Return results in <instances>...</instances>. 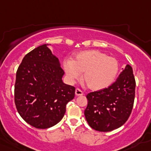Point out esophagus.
I'll list each match as a JSON object with an SVG mask.
<instances>
[{
	"label": "esophagus",
	"mask_w": 151,
	"mask_h": 151,
	"mask_svg": "<svg viewBox=\"0 0 151 151\" xmlns=\"http://www.w3.org/2000/svg\"><path fill=\"white\" fill-rule=\"evenodd\" d=\"M75 94H76V96H82L83 95V92L80 90V89L76 88V91H75Z\"/></svg>",
	"instance_id": "esophagus-1"
}]
</instances>
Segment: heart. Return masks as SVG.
Segmentation results:
<instances>
[{
	"mask_svg": "<svg viewBox=\"0 0 151 151\" xmlns=\"http://www.w3.org/2000/svg\"><path fill=\"white\" fill-rule=\"evenodd\" d=\"M63 70L70 84L81 78L90 90H104L112 85L119 73V63L114 57L98 50H86L77 53L73 60L63 62Z\"/></svg>",
	"mask_w": 151,
	"mask_h": 151,
	"instance_id": "obj_1",
	"label": "heart"
}]
</instances>
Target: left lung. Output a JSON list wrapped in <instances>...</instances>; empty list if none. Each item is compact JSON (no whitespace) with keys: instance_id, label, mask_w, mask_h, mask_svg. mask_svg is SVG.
Instances as JSON below:
<instances>
[{"instance_id":"left-lung-1","label":"left lung","mask_w":151,"mask_h":151,"mask_svg":"<svg viewBox=\"0 0 151 151\" xmlns=\"http://www.w3.org/2000/svg\"><path fill=\"white\" fill-rule=\"evenodd\" d=\"M122 69L113 85L87 95L85 116L92 129L110 132L128 120L134 104L135 80L130 65Z\"/></svg>"}]
</instances>
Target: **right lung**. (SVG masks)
<instances>
[{"label":"right lung","instance_id":"add662e5","mask_svg":"<svg viewBox=\"0 0 151 151\" xmlns=\"http://www.w3.org/2000/svg\"><path fill=\"white\" fill-rule=\"evenodd\" d=\"M45 44L26 54L16 76L15 104L24 120L37 129L57 124L66 106L75 97V88L63 82L60 61Z\"/></svg>","mask_w":151,"mask_h":151}]
</instances>
